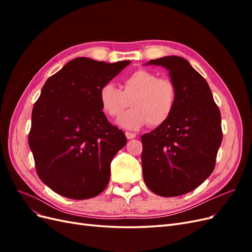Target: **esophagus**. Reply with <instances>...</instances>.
Returning <instances> with one entry per match:
<instances>
[{
	"instance_id": "obj_1",
	"label": "esophagus",
	"mask_w": 252,
	"mask_h": 252,
	"mask_svg": "<svg viewBox=\"0 0 252 252\" xmlns=\"http://www.w3.org/2000/svg\"><path fill=\"white\" fill-rule=\"evenodd\" d=\"M125 135H126V138H127L128 140H131V139H134V138H135V136H136V133L126 131V132H125Z\"/></svg>"
}]
</instances>
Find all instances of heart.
Returning <instances> with one entry per match:
<instances>
[{"label": "heart", "instance_id": "obj_1", "mask_svg": "<svg viewBox=\"0 0 252 252\" xmlns=\"http://www.w3.org/2000/svg\"><path fill=\"white\" fill-rule=\"evenodd\" d=\"M131 107L117 120V124L129 130H138L144 125H159L170 117L175 102L177 89L171 80L158 78L154 72L139 69L125 78L123 91L116 84L105 83L98 91L103 111L116 118L132 98Z\"/></svg>", "mask_w": 252, "mask_h": 252}]
</instances>
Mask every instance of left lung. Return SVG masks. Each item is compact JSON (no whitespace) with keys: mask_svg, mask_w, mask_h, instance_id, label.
Instances as JSON below:
<instances>
[{"mask_svg":"<svg viewBox=\"0 0 252 252\" xmlns=\"http://www.w3.org/2000/svg\"><path fill=\"white\" fill-rule=\"evenodd\" d=\"M146 65L168 70L177 102L164 123L142 135L143 178L156 194H185L215 169L223 138L220 113L207 82L184 58L168 56Z\"/></svg>","mask_w":252,"mask_h":252,"instance_id":"1","label":"left lung"}]
</instances>
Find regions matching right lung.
Wrapping results in <instances>:
<instances>
[{
  "mask_svg": "<svg viewBox=\"0 0 252 252\" xmlns=\"http://www.w3.org/2000/svg\"><path fill=\"white\" fill-rule=\"evenodd\" d=\"M129 64L77 58L44 84L28 143L37 175L58 194L85 200L108 185L110 163L127 139L102 111L98 91Z\"/></svg>",
  "mask_w": 252,
  "mask_h": 252,
  "instance_id": "add662e5",
  "label": "right lung"
}]
</instances>
